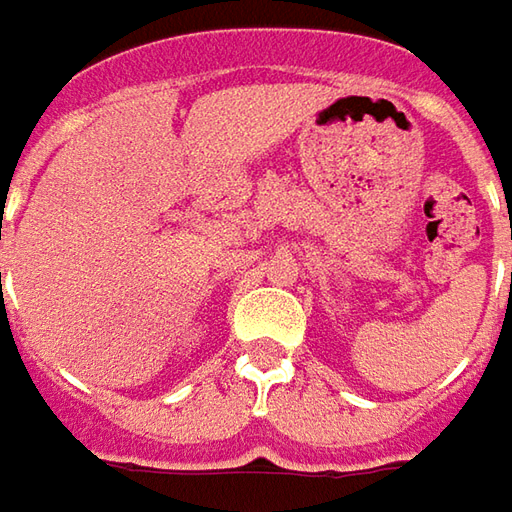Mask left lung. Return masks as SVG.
<instances>
[{
    "mask_svg": "<svg viewBox=\"0 0 512 512\" xmlns=\"http://www.w3.org/2000/svg\"><path fill=\"white\" fill-rule=\"evenodd\" d=\"M510 286H512V274H510Z\"/></svg>",
    "mask_w": 512,
    "mask_h": 512,
    "instance_id": "1",
    "label": "left lung"
}]
</instances>
